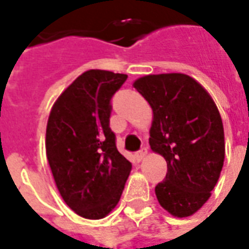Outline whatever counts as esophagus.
I'll use <instances>...</instances> for the list:
<instances>
[{
  "label": "esophagus",
  "instance_id": "1",
  "mask_svg": "<svg viewBox=\"0 0 249 249\" xmlns=\"http://www.w3.org/2000/svg\"><path fill=\"white\" fill-rule=\"evenodd\" d=\"M146 155H148V149H146V148H141L140 151L137 152V155H136V156H137V159H139V161H141V160H144V159H145Z\"/></svg>",
  "mask_w": 249,
  "mask_h": 249
}]
</instances>
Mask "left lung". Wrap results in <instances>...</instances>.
<instances>
[{"mask_svg": "<svg viewBox=\"0 0 249 249\" xmlns=\"http://www.w3.org/2000/svg\"><path fill=\"white\" fill-rule=\"evenodd\" d=\"M133 88L152 108L151 149L167 161L157 200L175 217L192 216L211 197L224 164L219 109L207 89L183 73L148 74Z\"/></svg>", "mask_w": 249, "mask_h": 249, "instance_id": "obj_1", "label": "left lung"}]
</instances>
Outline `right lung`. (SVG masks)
<instances>
[{"label":"right lung","mask_w":249,"mask_h":249,"mask_svg":"<svg viewBox=\"0 0 249 249\" xmlns=\"http://www.w3.org/2000/svg\"><path fill=\"white\" fill-rule=\"evenodd\" d=\"M126 74L90 69L58 96L46 124V157L57 189L78 216L98 220L119 204L132 164L109 128L110 98Z\"/></svg>","instance_id":"obj_1"}]
</instances>
